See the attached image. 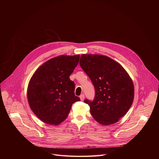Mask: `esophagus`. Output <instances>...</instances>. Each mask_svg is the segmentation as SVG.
Masks as SVG:
<instances>
[{"label":"esophagus","instance_id":"34e87169","mask_svg":"<svg viewBox=\"0 0 159 159\" xmlns=\"http://www.w3.org/2000/svg\"><path fill=\"white\" fill-rule=\"evenodd\" d=\"M84 98H85V96H84V94H82V95H80V100H81V101H84Z\"/></svg>","mask_w":159,"mask_h":159}]
</instances>
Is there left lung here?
Here are the masks:
<instances>
[{"label":"left lung","instance_id":"left-lung-1","mask_svg":"<svg viewBox=\"0 0 159 159\" xmlns=\"http://www.w3.org/2000/svg\"><path fill=\"white\" fill-rule=\"evenodd\" d=\"M80 65L95 89L93 101L85 99L93 118L100 124L116 123L126 115L134 98V85L124 68L108 57L82 55Z\"/></svg>","mask_w":159,"mask_h":159}]
</instances>
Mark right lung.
Returning a JSON list of instances; mask_svg holds the SVG:
<instances>
[{
    "label": "right lung",
    "mask_w": 159,
    "mask_h": 159,
    "mask_svg": "<svg viewBox=\"0 0 159 159\" xmlns=\"http://www.w3.org/2000/svg\"><path fill=\"white\" fill-rule=\"evenodd\" d=\"M80 55H61L43 63L32 76L28 88L30 106L45 123L57 125L64 121L73 103L75 83L69 78L79 63Z\"/></svg>",
    "instance_id": "add662e5"
}]
</instances>
